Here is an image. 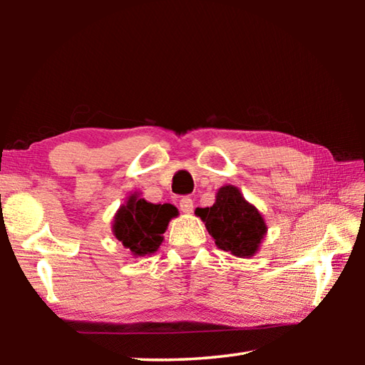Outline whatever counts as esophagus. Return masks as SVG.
<instances>
[{
	"label": "esophagus",
	"mask_w": 365,
	"mask_h": 365,
	"mask_svg": "<svg viewBox=\"0 0 365 365\" xmlns=\"http://www.w3.org/2000/svg\"><path fill=\"white\" fill-rule=\"evenodd\" d=\"M178 205H180V211L182 212H185V214H190V212H193V200H191V197H188V196H183L182 200H180V202H178Z\"/></svg>",
	"instance_id": "1"
}]
</instances>
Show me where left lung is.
Instances as JSON below:
<instances>
[{
    "mask_svg": "<svg viewBox=\"0 0 365 365\" xmlns=\"http://www.w3.org/2000/svg\"><path fill=\"white\" fill-rule=\"evenodd\" d=\"M195 214L205 222L215 246L237 257L255 256L267 235L262 214L233 185L220 187L214 205L196 207Z\"/></svg>",
    "mask_w": 365,
    "mask_h": 365,
    "instance_id": "8db88e82",
    "label": "left lung"
}]
</instances>
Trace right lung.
<instances>
[{
  "instance_id": "right-lung-1",
  "label": "right lung",
  "mask_w": 365,
  "mask_h": 365,
  "mask_svg": "<svg viewBox=\"0 0 365 365\" xmlns=\"http://www.w3.org/2000/svg\"><path fill=\"white\" fill-rule=\"evenodd\" d=\"M177 215L175 206L169 202L153 205L135 191L117 209L113 219V235L133 257L151 256L164 242L163 233Z\"/></svg>"
}]
</instances>
